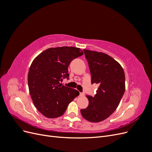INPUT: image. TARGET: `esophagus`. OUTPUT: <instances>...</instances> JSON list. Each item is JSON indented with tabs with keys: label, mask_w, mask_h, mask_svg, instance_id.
<instances>
[{
	"label": "esophagus",
	"mask_w": 152,
	"mask_h": 152,
	"mask_svg": "<svg viewBox=\"0 0 152 152\" xmlns=\"http://www.w3.org/2000/svg\"><path fill=\"white\" fill-rule=\"evenodd\" d=\"M80 96H84V94L80 93Z\"/></svg>",
	"instance_id": "obj_1"
}]
</instances>
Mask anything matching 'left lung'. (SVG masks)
<instances>
[{
    "mask_svg": "<svg viewBox=\"0 0 152 152\" xmlns=\"http://www.w3.org/2000/svg\"><path fill=\"white\" fill-rule=\"evenodd\" d=\"M91 74V83L99 85L94 96L87 95L89 105L81 109L82 117L91 122H102L117 109L126 89L122 67L109 55L84 50Z\"/></svg>",
    "mask_w": 152,
    "mask_h": 152,
    "instance_id": "8db88e82",
    "label": "left lung"
}]
</instances>
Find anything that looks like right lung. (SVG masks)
Masks as SVG:
<instances>
[{"label": "right lung", "instance_id": "1", "mask_svg": "<svg viewBox=\"0 0 152 152\" xmlns=\"http://www.w3.org/2000/svg\"><path fill=\"white\" fill-rule=\"evenodd\" d=\"M83 51L74 47H58L46 49L31 63L28 75L29 92L35 107L43 115L50 118L64 114L68 104L79 92L63 86L68 79L70 62L82 56Z\"/></svg>", "mask_w": 152, "mask_h": 152}]
</instances>
